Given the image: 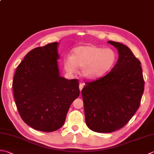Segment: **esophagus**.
I'll use <instances>...</instances> for the list:
<instances>
[{
  "label": "esophagus",
  "mask_w": 154,
  "mask_h": 154,
  "mask_svg": "<svg viewBox=\"0 0 154 154\" xmlns=\"http://www.w3.org/2000/svg\"><path fill=\"white\" fill-rule=\"evenodd\" d=\"M83 87V83H81L79 84V89H80L81 93V90H82Z\"/></svg>",
  "instance_id": "obj_1"
}]
</instances>
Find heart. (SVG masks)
<instances>
[{"mask_svg": "<svg viewBox=\"0 0 154 154\" xmlns=\"http://www.w3.org/2000/svg\"><path fill=\"white\" fill-rule=\"evenodd\" d=\"M116 60V53L112 49L86 45L74 49L73 57L68 56L65 59L64 67L70 73H75L77 67H81V76L87 79H94L109 71Z\"/></svg>", "mask_w": 154, "mask_h": 154, "instance_id": "1", "label": "heart"}]
</instances>
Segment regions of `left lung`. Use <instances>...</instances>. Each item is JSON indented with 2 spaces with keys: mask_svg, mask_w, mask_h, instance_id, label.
I'll return each mask as SVG.
<instances>
[{
  "mask_svg": "<svg viewBox=\"0 0 154 154\" xmlns=\"http://www.w3.org/2000/svg\"><path fill=\"white\" fill-rule=\"evenodd\" d=\"M119 59L109 73L85 83L82 89L86 124L92 131L111 133L127 124L140 107L144 91L141 62L129 48L108 41Z\"/></svg>",
  "mask_w": 154,
  "mask_h": 154,
  "instance_id": "1",
  "label": "left lung"
}]
</instances>
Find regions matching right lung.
Returning a JSON list of instances; mask_svg holds the SVG:
<instances>
[{
	"instance_id": "1",
	"label": "right lung",
	"mask_w": 154,
	"mask_h": 154,
	"mask_svg": "<svg viewBox=\"0 0 154 154\" xmlns=\"http://www.w3.org/2000/svg\"><path fill=\"white\" fill-rule=\"evenodd\" d=\"M58 43L26 54L15 72L13 89L23 122L36 130L51 132L64 124L71 104L80 94L78 79L59 75Z\"/></svg>"
}]
</instances>
